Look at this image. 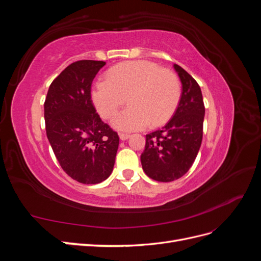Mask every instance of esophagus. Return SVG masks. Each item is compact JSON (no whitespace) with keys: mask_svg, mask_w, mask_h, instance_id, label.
Segmentation results:
<instances>
[{"mask_svg":"<svg viewBox=\"0 0 261 261\" xmlns=\"http://www.w3.org/2000/svg\"><path fill=\"white\" fill-rule=\"evenodd\" d=\"M118 137H120L121 140H127V139L130 137V135H129V134L120 133V134H118Z\"/></svg>","mask_w":261,"mask_h":261,"instance_id":"34e87169","label":"esophagus"}]
</instances>
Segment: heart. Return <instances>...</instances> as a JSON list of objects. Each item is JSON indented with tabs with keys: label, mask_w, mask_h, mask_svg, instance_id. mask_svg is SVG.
Returning <instances> with one entry per match:
<instances>
[{
	"label": "heart",
	"mask_w": 261,
	"mask_h": 261,
	"mask_svg": "<svg viewBox=\"0 0 261 261\" xmlns=\"http://www.w3.org/2000/svg\"><path fill=\"white\" fill-rule=\"evenodd\" d=\"M127 97L130 105L113 117L112 126L120 132L140 130L169 120L178 105L180 83L172 70L140 60L112 67L91 90L93 105L103 118L112 117Z\"/></svg>",
	"instance_id": "1"
}]
</instances>
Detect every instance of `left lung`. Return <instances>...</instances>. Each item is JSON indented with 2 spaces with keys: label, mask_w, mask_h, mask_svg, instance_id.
<instances>
[{
  "label": "left lung",
  "mask_w": 261,
  "mask_h": 261,
  "mask_svg": "<svg viewBox=\"0 0 261 261\" xmlns=\"http://www.w3.org/2000/svg\"><path fill=\"white\" fill-rule=\"evenodd\" d=\"M181 83V96L174 115L159 130L146 135L140 155L146 174L154 180L172 181L191 169L202 140L204 106L199 85L185 69L173 65Z\"/></svg>",
  "instance_id": "obj_1"
}]
</instances>
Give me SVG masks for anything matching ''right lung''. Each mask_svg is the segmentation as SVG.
I'll use <instances>...</instances> for the list:
<instances>
[{
	"label": "right lung",
	"mask_w": 261,
	"mask_h": 261,
	"mask_svg": "<svg viewBox=\"0 0 261 261\" xmlns=\"http://www.w3.org/2000/svg\"><path fill=\"white\" fill-rule=\"evenodd\" d=\"M103 61L84 60L52 82L44 102L46 137L62 169L83 184H98L113 171L117 134L96 113L90 88Z\"/></svg>",
	"instance_id": "add662e5"
}]
</instances>
